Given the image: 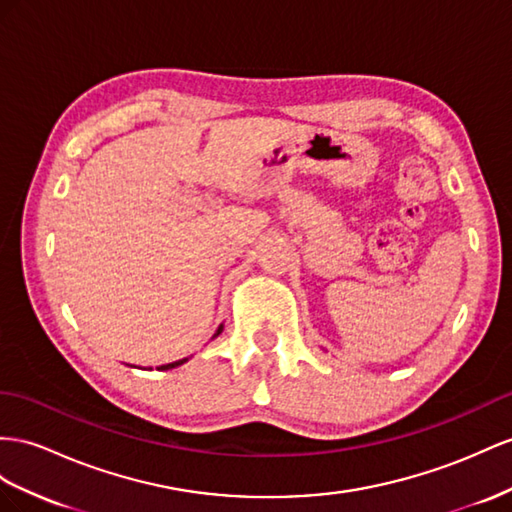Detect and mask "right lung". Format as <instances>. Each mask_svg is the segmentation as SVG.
Here are the masks:
<instances>
[{
  "label": "right lung",
  "mask_w": 512,
  "mask_h": 512,
  "mask_svg": "<svg viewBox=\"0 0 512 512\" xmlns=\"http://www.w3.org/2000/svg\"><path fill=\"white\" fill-rule=\"evenodd\" d=\"M222 333V324L218 326V331L214 333V337H218ZM188 359H179V361H173V363H166V365H160V370H170V368H177V365H181V363H186Z\"/></svg>",
  "instance_id": "right-lung-1"
}]
</instances>
